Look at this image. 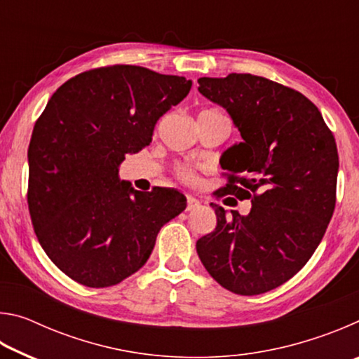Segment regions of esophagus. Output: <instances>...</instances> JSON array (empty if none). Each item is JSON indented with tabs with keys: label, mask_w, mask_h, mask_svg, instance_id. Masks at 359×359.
<instances>
[{
	"label": "esophagus",
	"mask_w": 359,
	"mask_h": 359,
	"mask_svg": "<svg viewBox=\"0 0 359 359\" xmlns=\"http://www.w3.org/2000/svg\"><path fill=\"white\" fill-rule=\"evenodd\" d=\"M199 204H201V203H199V199L193 198V196H187V210H193V209H196Z\"/></svg>",
	"instance_id": "obj_1"
}]
</instances>
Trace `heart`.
<instances>
[{"label":"heart","mask_w":359,"mask_h":359,"mask_svg":"<svg viewBox=\"0 0 359 359\" xmlns=\"http://www.w3.org/2000/svg\"><path fill=\"white\" fill-rule=\"evenodd\" d=\"M179 175L185 182H194V180H196V175H194V172L191 171V169H188V168L179 169Z\"/></svg>","instance_id":"obj_1"}]
</instances>
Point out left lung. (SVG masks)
I'll return each mask as SVG.
<instances>
[{"label": "left lung", "instance_id": "obj_1", "mask_svg": "<svg viewBox=\"0 0 359 359\" xmlns=\"http://www.w3.org/2000/svg\"><path fill=\"white\" fill-rule=\"evenodd\" d=\"M199 93L226 109L242 141L223 151V194L252 198L247 215L210 204L217 226L196 242L201 263L223 288L253 296L302 269L336 205L339 155L312 101L252 74L199 77Z\"/></svg>", "mask_w": 359, "mask_h": 359}]
</instances>
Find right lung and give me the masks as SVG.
Listing matches in <instances>:
<instances>
[{
  "instance_id": "add662e5",
  "label": "right lung",
  "mask_w": 359,
  "mask_h": 359,
  "mask_svg": "<svg viewBox=\"0 0 359 359\" xmlns=\"http://www.w3.org/2000/svg\"><path fill=\"white\" fill-rule=\"evenodd\" d=\"M190 88L185 77L115 65L69 79L48 100L28 147V208L41 247L72 280H125L185 210L180 191H137L120 182L118 166L151 142L158 118Z\"/></svg>"
}]
</instances>
